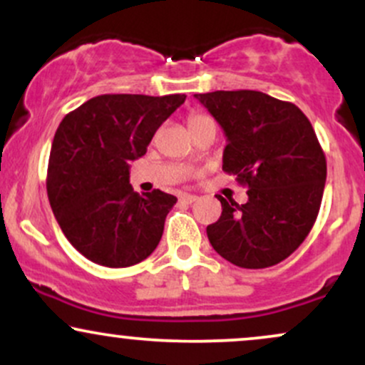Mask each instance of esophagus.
Here are the masks:
<instances>
[{
	"instance_id": "1",
	"label": "esophagus",
	"mask_w": 365,
	"mask_h": 365,
	"mask_svg": "<svg viewBox=\"0 0 365 365\" xmlns=\"http://www.w3.org/2000/svg\"><path fill=\"white\" fill-rule=\"evenodd\" d=\"M195 200H197V197H195V195H188V194H185V195H180V202L192 204V202H195Z\"/></svg>"
}]
</instances>
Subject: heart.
<instances>
[{
    "instance_id": "1",
    "label": "heart",
    "mask_w": 365,
    "mask_h": 365,
    "mask_svg": "<svg viewBox=\"0 0 365 365\" xmlns=\"http://www.w3.org/2000/svg\"><path fill=\"white\" fill-rule=\"evenodd\" d=\"M206 121H212V120L207 118V116H204V115H199V113H192V115L188 116V125H190V128L199 127V125L206 123Z\"/></svg>"
}]
</instances>
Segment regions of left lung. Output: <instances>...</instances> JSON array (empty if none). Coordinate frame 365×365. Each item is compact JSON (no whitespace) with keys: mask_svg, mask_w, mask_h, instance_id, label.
<instances>
[{"mask_svg":"<svg viewBox=\"0 0 365 365\" xmlns=\"http://www.w3.org/2000/svg\"><path fill=\"white\" fill-rule=\"evenodd\" d=\"M225 130L223 171L247 187L207 226L212 249L245 269L284 261L309 235L326 183V156L311 121L293 103L259 91L195 94Z\"/></svg>","mask_w":365,"mask_h":365,"instance_id":"1","label":"left lung"}]
</instances>
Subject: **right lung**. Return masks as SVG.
I'll return each mask as SVG.
<instances>
[{
  "label": "right lung",
  "instance_id": "1",
  "mask_svg": "<svg viewBox=\"0 0 365 365\" xmlns=\"http://www.w3.org/2000/svg\"><path fill=\"white\" fill-rule=\"evenodd\" d=\"M185 98L103 94L61 120L46 188L61 232L89 261L128 267L158 247L177 197L158 188L139 195L128 183V168Z\"/></svg>",
  "mask_w": 365,
  "mask_h": 365
}]
</instances>
